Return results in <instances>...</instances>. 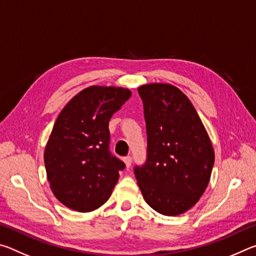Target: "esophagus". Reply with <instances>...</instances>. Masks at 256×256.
<instances>
[{"mask_svg":"<svg viewBox=\"0 0 256 256\" xmlns=\"http://www.w3.org/2000/svg\"><path fill=\"white\" fill-rule=\"evenodd\" d=\"M124 164H125V167H126V168H130V167H131L132 158L130 157V156H128V157H125V158H124Z\"/></svg>","mask_w":256,"mask_h":256,"instance_id":"1","label":"esophagus"}]
</instances>
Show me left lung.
I'll return each instance as SVG.
<instances>
[{
    "instance_id": "1",
    "label": "left lung",
    "mask_w": 256,
    "mask_h": 256,
    "mask_svg": "<svg viewBox=\"0 0 256 256\" xmlns=\"http://www.w3.org/2000/svg\"><path fill=\"white\" fill-rule=\"evenodd\" d=\"M144 102L148 154L134 174L144 201L164 216L196 204L210 182L214 150L193 104L170 84L138 88Z\"/></svg>"
}]
</instances>
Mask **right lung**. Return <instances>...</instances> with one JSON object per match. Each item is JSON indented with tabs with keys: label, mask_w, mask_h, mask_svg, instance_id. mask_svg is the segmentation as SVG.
Returning a JSON list of instances; mask_svg holds the SVG:
<instances>
[{
	"label": "right lung",
	"mask_w": 256,
	"mask_h": 256,
	"mask_svg": "<svg viewBox=\"0 0 256 256\" xmlns=\"http://www.w3.org/2000/svg\"><path fill=\"white\" fill-rule=\"evenodd\" d=\"M131 94L123 86H90L56 118L44 162L52 192L68 209L90 212L110 198L125 164L108 151V123Z\"/></svg>",
	"instance_id": "add662e5"
}]
</instances>
